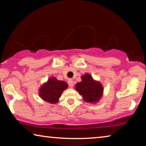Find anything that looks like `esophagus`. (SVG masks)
Returning <instances> with one entry per match:
<instances>
[{
    "mask_svg": "<svg viewBox=\"0 0 146 146\" xmlns=\"http://www.w3.org/2000/svg\"><path fill=\"white\" fill-rule=\"evenodd\" d=\"M68 84H69V87L72 88L73 86V80L72 79H69L68 80Z\"/></svg>",
    "mask_w": 146,
    "mask_h": 146,
    "instance_id": "34e87169",
    "label": "esophagus"
}]
</instances>
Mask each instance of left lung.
<instances>
[{"label":"left lung","mask_w":146,"mask_h":146,"mask_svg":"<svg viewBox=\"0 0 146 146\" xmlns=\"http://www.w3.org/2000/svg\"><path fill=\"white\" fill-rule=\"evenodd\" d=\"M81 81L75 84V90L82 96L83 101L96 104L100 101L103 95V86L101 83L94 79L89 73L81 76Z\"/></svg>","instance_id":"1"}]
</instances>
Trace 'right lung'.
I'll return each mask as SVG.
<instances>
[{
    "label": "right lung",
    "mask_w": 146,
    "mask_h": 146,
    "mask_svg": "<svg viewBox=\"0 0 146 146\" xmlns=\"http://www.w3.org/2000/svg\"><path fill=\"white\" fill-rule=\"evenodd\" d=\"M68 84L64 80H58L56 77H50L47 82H44L39 88V96L45 102L56 104Z\"/></svg>",
    "instance_id": "1"
}]
</instances>
